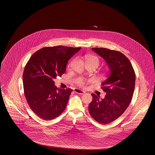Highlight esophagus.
<instances>
[{
  "mask_svg": "<svg viewBox=\"0 0 155 155\" xmlns=\"http://www.w3.org/2000/svg\"><path fill=\"white\" fill-rule=\"evenodd\" d=\"M74 92L77 94H81V95H83L85 94V92L84 91H82L80 89H74Z\"/></svg>",
  "mask_w": 155,
  "mask_h": 155,
  "instance_id": "34e87169",
  "label": "esophagus"
}]
</instances>
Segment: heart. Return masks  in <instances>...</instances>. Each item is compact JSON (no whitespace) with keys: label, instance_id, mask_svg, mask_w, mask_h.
<instances>
[{"label":"heart","instance_id":"b5f03b06","mask_svg":"<svg viewBox=\"0 0 155 155\" xmlns=\"http://www.w3.org/2000/svg\"><path fill=\"white\" fill-rule=\"evenodd\" d=\"M84 59L87 64H93L97 67L98 66L100 60L95 55L92 54H85L84 56ZM74 60H72L70 61L68 64V67H70L74 63ZM77 85L81 87H84L85 85V81L82 78H79L77 81Z\"/></svg>","mask_w":155,"mask_h":155}]
</instances>
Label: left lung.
Listing matches in <instances>:
<instances>
[{
  "label": "left lung",
  "mask_w": 155,
  "mask_h": 155,
  "mask_svg": "<svg viewBox=\"0 0 155 155\" xmlns=\"http://www.w3.org/2000/svg\"><path fill=\"white\" fill-rule=\"evenodd\" d=\"M106 61L110 70L107 78L101 88L106 93L103 99L92 94V101L89 105L91 117L101 124H109L125 111L133 98L135 74L133 66L124 54L104 48H92Z\"/></svg>",
  "instance_id": "left-lung-1"
}]
</instances>
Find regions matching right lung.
<instances>
[{"instance_id": "1", "label": "right lung", "mask_w": 155, "mask_h": 155, "mask_svg": "<svg viewBox=\"0 0 155 155\" xmlns=\"http://www.w3.org/2000/svg\"><path fill=\"white\" fill-rule=\"evenodd\" d=\"M81 48L45 47L35 52L22 75L24 95L31 109L45 120L60 116L66 107L70 88H58L54 79L66 70L68 60Z\"/></svg>"}]
</instances>
